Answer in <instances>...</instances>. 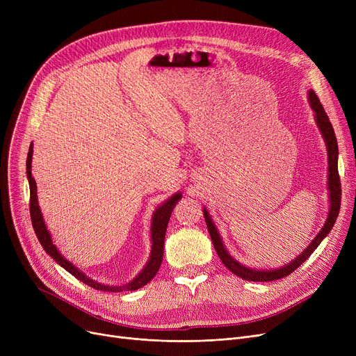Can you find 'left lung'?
I'll use <instances>...</instances> for the list:
<instances>
[{
    "mask_svg": "<svg viewBox=\"0 0 356 356\" xmlns=\"http://www.w3.org/2000/svg\"><path fill=\"white\" fill-rule=\"evenodd\" d=\"M309 102L312 109L314 111V118L317 122V127H319L321 133L323 136V140L326 143V148H327V163H329V173H327V189H329V197H330V208H329V213H327V219L325 222L323 228L321 229V232L314 236V239L310 242V245L298 255L296 259H293L291 263H289L284 267L280 268H274V270H254V268H248L245 266L239 264L238 261H235L227 251V248L223 247L222 239L219 236V232L215 227V223L212 222L209 213L207 209H203V216L204 220H207V227L209 231V235L212 238L213 247L218 252V257L220 258V261L223 263L229 271H232L235 275L247 280V282H274V280H280L284 278L289 274H291L297 267H300L305 261L313 254V251L319 247L321 242L327 236V234L330 232V229L333 228L336 218L339 215V209H341V196H342V189H341V179H339V172H338V141H336V136L333 127L329 121V117L325 112V108L322 106L319 98H317L316 93L313 90L309 92Z\"/></svg>",
    "mask_w": 356,
    "mask_h": 356,
    "instance_id": "left-lung-1",
    "label": "left lung"
}]
</instances>
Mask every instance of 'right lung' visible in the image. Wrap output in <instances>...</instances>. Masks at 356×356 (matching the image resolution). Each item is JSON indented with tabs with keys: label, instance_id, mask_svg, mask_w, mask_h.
Segmentation results:
<instances>
[{
	"label": "right lung",
	"instance_id": "right-lung-1",
	"mask_svg": "<svg viewBox=\"0 0 356 356\" xmlns=\"http://www.w3.org/2000/svg\"><path fill=\"white\" fill-rule=\"evenodd\" d=\"M31 159H33V143L30 144L29 148V154H27V179L30 184V216H31V223L34 232L39 238L42 247L44 251L58 263L60 267H63L66 271H69L73 277H76L81 280L82 283L88 284L89 287L95 289V290H102V291H112V293H120V291H133L138 290L140 287L145 286L147 283L152 282V278L157 274L160 266H161V259H163V250H164V236H165V229H167V223L168 219H170V215L176 207V203L180 200L181 193H176L172 197H168L163 204H160V208L156 209L152 220V254H149V258L147 261L145 267L143 271L133 280V282L125 284V286H105L101 283H97L95 280H92L86 277L79 268L74 267L72 263L59 252V250L54 247L50 232L46 228V223L42 216V211L39 208V202H37V186L34 181V177L31 176Z\"/></svg>",
	"mask_w": 356,
	"mask_h": 356
}]
</instances>
